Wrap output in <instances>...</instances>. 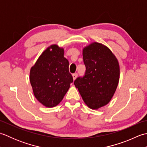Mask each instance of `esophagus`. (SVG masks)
Instances as JSON below:
<instances>
[{"label": "esophagus", "mask_w": 147, "mask_h": 147, "mask_svg": "<svg viewBox=\"0 0 147 147\" xmlns=\"http://www.w3.org/2000/svg\"><path fill=\"white\" fill-rule=\"evenodd\" d=\"M77 76H78V74H76V73H74V74H73V80H76V78H77Z\"/></svg>", "instance_id": "34e87169"}]
</instances>
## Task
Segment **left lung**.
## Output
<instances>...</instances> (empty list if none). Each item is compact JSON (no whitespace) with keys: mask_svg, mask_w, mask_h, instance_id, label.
Returning <instances> with one entry per match:
<instances>
[{"mask_svg":"<svg viewBox=\"0 0 147 147\" xmlns=\"http://www.w3.org/2000/svg\"><path fill=\"white\" fill-rule=\"evenodd\" d=\"M85 74L74 84L84 102L97 110L111 101L118 85L120 67L117 59L107 46L92 42L83 49Z\"/></svg>","mask_w":147,"mask_h":147,"instance_id":"8db88e82","label":"left lung"}]
</instances>
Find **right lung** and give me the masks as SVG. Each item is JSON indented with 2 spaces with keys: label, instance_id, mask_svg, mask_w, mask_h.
Returning a JSON list of instances; mask_svg holds the SVG:
<instances>
[{
  "label": "right lung",
  "instance_id": "right-lung-1",
  "mask_svg": "<svg viewBox=\"0 0 147 147\" xmlns=\"http://www.w3.org/2000/svg\"><path fill=\"white\" fill-rule=\"evenodd\" d=\"M64 50L56 45L47 48L30 72L33 94L46 107L57 105L66 94L73 78L69 72Z\"/></svg>",
  "mask_w": 147,
  "mask_h": 147
}]
</instances>
